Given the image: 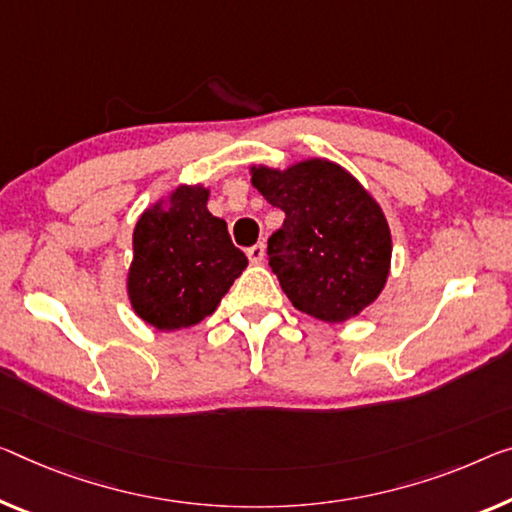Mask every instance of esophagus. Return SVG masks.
<instances>
[{
	"label": "esophagus",
	"instance_id": "1",
	"mask_svg": "<svg viewBox=\"0 0 512 512\" xmlns=\"http://www.w3.org/2000/svg\"><path fill=\"white\" fill-rule=\"evenodd\" d=\"M247 256H249L251 263H261L263 258H265V245H263V242H258V245L249 247L247 249Z\"/></svg>",
	"mask_w": 512,
	"mask_h": 512
}]
</instances>
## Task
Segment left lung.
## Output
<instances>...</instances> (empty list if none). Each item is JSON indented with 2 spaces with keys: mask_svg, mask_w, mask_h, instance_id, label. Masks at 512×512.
<instances>
[{
  "mask_svg": "<svg viewBox=\"0 0 512 512\" xmlns=\"http://www.w3.org/2000/svg\"><path fill=\"white\" fill-rule=\"evenodd\" d=\"M251 183L286 215L267 240V261L295 309L345 322L375 302L389 277L391 233L348 171L306 160L286 171L256 167Z\"/></svg>",
  "mask_w": 512,
  "mask_h": 512,
  "instance_id": "8db88e82",
  "label": "left lung"
}]
</instances>
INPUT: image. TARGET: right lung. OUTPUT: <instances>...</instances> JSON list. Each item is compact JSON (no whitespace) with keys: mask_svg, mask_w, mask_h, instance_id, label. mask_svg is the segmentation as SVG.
Segmentation results:
<instances>
[{"mask_svg":"<svg viewBox=\"0 0 512 512\" xmlns=\"http://www.w3.org/2000/svg\"><path fill=\"white\" fill-rule=\"evenodd\" d=\"M206 203L201 185L178 187L169 208L157 203L135 226L130 302L141 320L162 332L210 316L247 267L226 222L210 215Z\"/></svg>","mask_w":512,"mask_h":512,"instance_id":"1","label":"right lung"}]
</instances>
